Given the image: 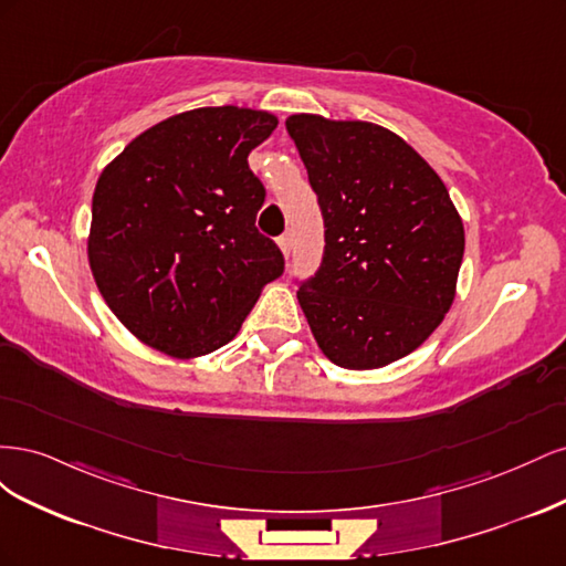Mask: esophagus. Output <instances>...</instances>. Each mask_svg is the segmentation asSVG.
Here are the masks:
<instances>
[{"instance_id":"34e87169","label":"esophagus","mask_w":566,"mask_h":566,"mask_svg":"<svg viewBox=\"0 0 566 566\" xmlns=\"http://www.w3.org/2000/svg\"><path fill=\"white\" fill-rule=\"evenodd\" d=\"M279 245H281V250H283V254L285 256H290V250H293V233H283L281 238H279Z\"/></svg>"}]
</instances>
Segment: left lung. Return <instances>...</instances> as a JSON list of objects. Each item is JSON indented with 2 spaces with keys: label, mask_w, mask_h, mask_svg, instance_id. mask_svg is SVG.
<instances>
[{
  "label": "left lung",
  "mask_w": 566,
  "mask_h": 566,
  "mask_svg": "<svg viewBox=\"0 0 566 566\" xmlns=\"http://www.w3.org/2000/svg\"><path fill=\"white\" fill-rule=\"evenodd\" d=\"M323 214V256L297 300L323 354L352 370L420 347L451 310L465 231L447 186L373 123L290 115Z\"/></svg>",
  "instance_id": "obj_1"
}]
</instances>
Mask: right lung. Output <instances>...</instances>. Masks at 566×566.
<instances>
[{
    "mask_svg": "<svg viewBox=\"0 0 566 566\" xmlns=\"http://www.w3.org/2000/svg\"><path fill=\"white\" fill-rule=\"evenodd\" d=\"M264 111L219 106L167 117L101 172L90 266L111 312L179 358L235 337L285 260L256 231L266 188L250 150L276 129Z\"/></svg>",
    "mask_w": 566,
    "mask_h": 566,
    "instance_id": "right-lung-1",
    "label": "right lung"
}]
</instances>
